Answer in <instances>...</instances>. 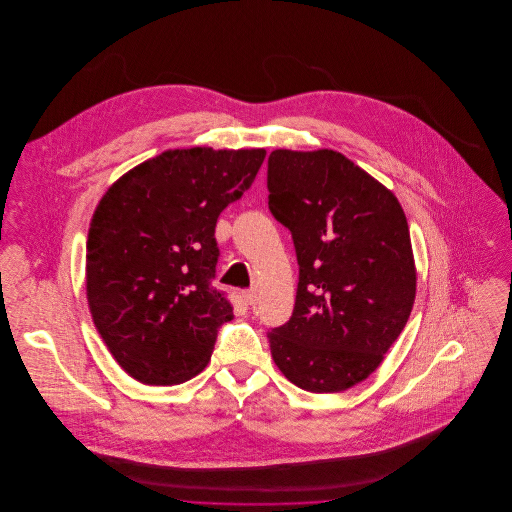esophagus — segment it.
I'll list each match as a JSON object with an SVG mask.
<instances>
[{
  "instance_id": "1",
  "label": "esophagus",
  "mask_w": 512,
  "mask_h": 512,
  "mask_svg": "<svg viewBox=\"0 0 512 512\" xmlns=\"http://www.w3.org/2000/svg\"><path fill=\"white\" fill-rule=\"evenodd\" d=\"M244 299L247 305H255V303H257V290H255V288H249V290H245Z\"/></svg>"
}]
</instances>
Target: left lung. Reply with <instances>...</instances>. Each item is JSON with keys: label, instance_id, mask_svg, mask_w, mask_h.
Segmentation results:
<instances>
[{"label": "left lung", "instance_id": "left-lung-1", "mask_svg": "<svg viewBox=\"0 0 512 512\" xmlns=\"http://www.w3.org/2000/svg\"><path fill=\"white\" fill-rule=\"evenodd\" d=\"M268 209L292 232L299 282L270 353L301 390L368 378L405 328L416 292L409 224L397 197L332 149L268 155Z\"/></svg>", "mask_w": 512, "mask_h": 512}]
</instances>
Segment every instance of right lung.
I'll use <instances>...</instances> for the list:
<instances>
[{
	"label": "right lung",
	"instance_id": "add662e5",
	"mask_svg": "<svg viewBox=\"0 0 512 512\" xmlns=\"http://www.w3.org/2000/svg\"><path fill=\"white\" fill-rule=\"evenodd\" d=\"M265 149L165 151L101 197L86 242V293L115 361L147 386L199 374L234 318L213 288L220 213L251 188Z\"/></svg>",
	"mask_w": 512,
	"mask_h": 512
}]
</instances>
